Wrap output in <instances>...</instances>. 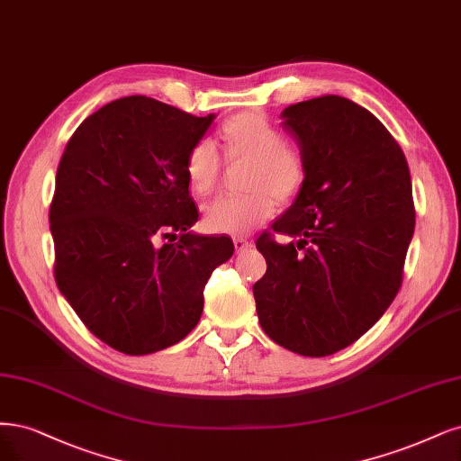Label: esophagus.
<instances>
[{
    "label": "esophagus",
    "instance_id": "esophagus-1",
    "mask_svg": "<svg viewBox=\"0 0 461 461\" xmlns=\"http://www.w3.org/2000/svg\"><path fill=\"white\" fill-rule=\"evenodd\" d=\"M232 242H234V249H236V251H244V249L251 248V242H248L246 238H242V236H236Z\"/></svg>",
    "mask_w": 461,
    "mask_h": 461
}]
</instances>
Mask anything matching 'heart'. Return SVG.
<instances>
[{
	"instance_id": "obj_1",
	"label": "heart",
	"mask_w": 461,
	"mask_h": 461,
	"mask_svg": "<svg viewBox=\"0 0 461 461\" xmlns=\"http://www.w3.org/2000/svg\"><path fill=\"white\" fill-rule=\"evenodd\" d=\"M229 162H246L244 188L238 196H221L203 210V227L213 234H242L273 215L275 201L294 200L305 183L301 152L284 142L282 133L263 114L244 113L221 130ZM186 177L193 193L208 196L221 179V156L210 139H202L186 156Z\"/></svg>"
}]
</instances>
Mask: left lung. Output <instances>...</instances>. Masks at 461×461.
<instances>
[{"mask_svg":"<svg viewBox=\"0 0 461 461\" xmlns=\"http://www.w3.org/2000/svg\"><path fill=\"white\" fill-rule=\"evenodd\" d=\"M305 183L273 230L258 238L267 273L253 284L259 324L275 343L328 357L355 343L402 284L416 212L399 142L366 108L326 95L284 108Z\"/></svg>","mask_w":461,"mask_h":461,"instance_id":"1","label":"left lung"}]
</instances>
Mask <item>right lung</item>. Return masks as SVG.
I'll list each match as a JSON object with an SVG mask.
<instances>
[{
    "instance_id": "right-lung-1",
    "label": "right lung",
    "mask_w": 461,
    "mask_h": 461,
    "mask_svg": "<svg viewBox=\"0 0 461 461\" xmlns=\"http://www.w3.org/2000/svg\"><path fill=\"white\" fill-rule=\"evenodd\" d=\"M215 114L142 95L99 108L60 158L50 210L55 280L87 330L125 355L179 343L198 324L227 236L190 230L186 156Z\"/></svg>"
}]
</instances>
